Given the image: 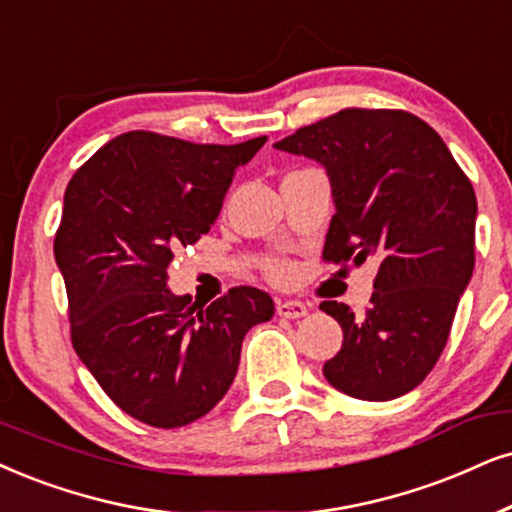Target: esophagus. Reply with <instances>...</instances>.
<instances>
[{"instance_id":"esophagus-1","label":"esophagus","mask_w":512,"mask_h":512,"mask_svg":"<svg viewBox=\"0 0 512 512\" xmlns=\"http://www.w3.org/2000/svg\"><path fill=\"white\" fill-rule=\"evenodd\" d=\"M307 312V304L297 300H286L276 304V314L283 316V319H302V316H307Z\"/></svg>"}]
</instances>
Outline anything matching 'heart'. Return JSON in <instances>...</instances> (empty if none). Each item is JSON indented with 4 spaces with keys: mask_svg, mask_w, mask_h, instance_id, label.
I'll list each match as a JSON object with an SVG mask.
<instances>
[{
    "mask_svg": "<svg viewBox=\"0 0 512 512\" xmlns=\"http://www.w3.org/2000/svg\"><path fill=\"white\" fill-rule=\"evenodd\" d=\"M267 274H269V278H274V281H286V278L290 276V264L283 260H271L267 264Z\"/></svg>",
    "mask_w": 512,
    "mask_h": 512,
    "instance_id": "heart-1",
    "label": "heart"
}]
</instances>
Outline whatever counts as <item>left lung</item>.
Segmentation results:
<instances>
[{
	"mask_svg": "<svg viewBox=\"0 0 512 512\" xmlns=\"http://www.w3.org/2000/svg\"><path fill=\"white\" fill-rule=\"evenodd\" d=\"M274 146L326 167L335 215L323 260L378 262L364 316L321 302L345 335L323 375L366 401L411 392L435 368L475 269L470 179L435 129L406 111L345 108Z\"/></svg>",
	"mask_w": 512,
	"mask_h": 512,
	"instance_id": "left-lung-1",
	"label": "left lung"
}]
</instances>
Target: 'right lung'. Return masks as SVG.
<instances>
[{
    "label": "right lung",
    "instance_id": "right-lung-1",
    "mask_svg": "<svg viewBox=\"0 0 512 512\" xmlns=\"http://www.w3.org/2000/svg\"><path fill=\"white\" fill-rule=\"evenodd\" d=\"M264 141L191 144L137 129L99 148L66 189L54 255L70 340L103 392L153 428L215 409L245 333L274 316V300L250 286L208 307L167 288L174 252L208 234L236 170Z\"/></svg>",
    "mask_w": 512,
    "mask_h": 512
}]
</instances>
